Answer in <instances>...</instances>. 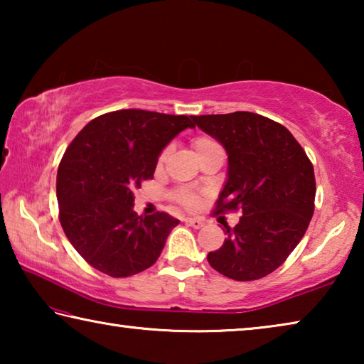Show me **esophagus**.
I'll return each mask as SVG.
<instances>
[{
	"mask_svg": "<svg viewBox=\"0 0 364 364\" xmlns=\"http://www.w3.org/2000/svg\"><path fill=\"white\" fill-rule=\"evenodd\" d=\"M184 223H186L191 228H194V230H200V228L204 226V221L199 220V218H186V220H184Z\"/></svg>",
	"mask_w": 364,
	"mask_h": 364,
	"instance_id": "1",
	"label": "esophagus"
}]
</instances>
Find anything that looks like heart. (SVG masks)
I'll return each instance as SVG.
<instances>
[{
  "instance_id": "1",
  "label": "heart",
  "mask_w": 364,
  "mask_h": 364,
  "mask_svg": "<svg viewBox=\"0 0 364 364\" xmlns=\"http://www.w3.org/2000/svg\"><path fill=\"white\" fill-rule=\"evenodd\" d=\"M193 147H194V151L197 154V157L202 156V154H205V152L221 149V146L210 136H197V138H194ZM168 154H170V147H165V149L160 152V156L157 159L159 167H160V165H164V162L168 157ZM171 199L178 202V204H180L181 207L188 208V210H193V208H197L200 205L202 194L196 193V191L189 189V188H178V189L173 191V193H171Z\"/></svg>"
}]
</instances>
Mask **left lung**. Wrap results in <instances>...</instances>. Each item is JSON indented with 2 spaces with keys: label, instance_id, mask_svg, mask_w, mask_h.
Listing matches in <instances>:
<instances>
[{
  "label": "left lung",
  "instance_id": "8db88e82",
  "mask_svg": "<svg viewBox=\"0 0 364 364\" xmlns=\"http://www.w3.org/2000/svg\"><path fill=\"white\" fill-rule=\"evenodd\" d=\"M193 120L228 152V181L213 215H242L234 228L225 226L228 237L207 260L234 281L264 278L287 260L310 225L313 164L292 133L268 117L232 112Z\"/></svg>",
  "mask_w": 364,
  "mask_h": 364
}]
</instances>
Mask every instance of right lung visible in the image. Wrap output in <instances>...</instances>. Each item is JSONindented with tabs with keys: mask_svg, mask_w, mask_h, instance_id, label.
Wrapping results in <instances>:
<instances>
[{
	"mask_svg": "<svg viewBox=\"0 0 364 364\" xmlns=\"http://www.w3.org/2000/svg\"><path fill=\"white\" fill-rule=\"evenodd\" d=\"M186 115L122 109L91 120L67 147L58 170L59 221L83 260L112 278L157 262L180 223L165 212L133 210V189L152 180L157 157L184 128Z\"/></svg>",
	"mask_w": 364,
	"mask_h": 364,
	"instance_id": "right-lung-1",
	"label": "right lung"
}]
</instances>
